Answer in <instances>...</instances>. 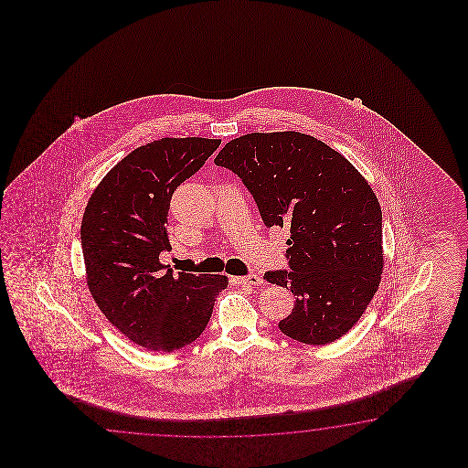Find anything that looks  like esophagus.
I'll list each match as a JSON object with an SVG mask.
<instances>
[{
    "instance_id": "34e87169",
    "label": "esophagus",
    "mask_w": 468,
    "mask_h": 468,
    "mask_svg": "<svg viewBox=\"0 0 468 468\" xmlns=\"http://www.w3.org/2000/svg\"><path fill=\"white\" fill-rule=\"evenodd\" d=\"M230 282L238 284V286H259V284H262V279L259 278L258 274H249L242 278H230Z\"/></svg>"
}]
</instances>
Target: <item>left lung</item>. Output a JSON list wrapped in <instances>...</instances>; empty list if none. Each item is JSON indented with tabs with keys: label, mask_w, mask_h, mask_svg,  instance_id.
Returning <instances> with one entry per match:
<instances>
[{
	"label": "left lung",
	"mask_w": 468,
	"mask_h": 468,
	"mask_svg": "<svg viewBox=\"0 0 468 468\" xmlns=\"http://www.w3.org/2000/svg\"><path fill=\"white\" fill-rule=\"evenodd\" d=\"M238 174L268 228H288L289 269L264 279L289 289L294 308L279 329L299 343L346 335L375 296L383 271L381 207L339 152L299 132L248 133L214 159Z\"/></svg>",
	"instance_id": "1"
}]
</instances>
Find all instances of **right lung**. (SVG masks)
Wrapping results in <instances>:
<instances>
[{
    "label": "right lung",
    "instance_id": "1",
    "mask_svg": "<svg viewBox=\"0 0 468 468\" xmlns=\"http://www.w3.org/2000/svg\"><path fill=\"white\" fill-rule=\"evenodd\" d=\"M220 140L160 139L130 152L90 196L81 249L91 298L130 341L170 353L199 338L228 276L174 274L167 216L174 190L192 177Z\"/></svg>",
    "mask_w": 468,
    "mask_h": 468
}]
</instances>
